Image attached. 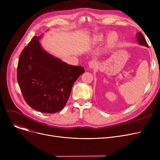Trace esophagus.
<instances>
[{
  "label": "esophagus",
  "mask_w": 160,
  "mask_h": 160,
  "mask_svg": "<svg viewBox=\"0 0 160 160\" xmlns=\"http://www.w3.org/2000/svg\"><path fill=\"white\" fill-rule=\"evenodd\" d=\"M97 66V62L95 61H90L89 62V69H93Z\"/></svg>",
  "instance_id": "34e87169"
}]
</instances>
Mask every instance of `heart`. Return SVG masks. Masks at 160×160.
<instances>
[{
	"mask_svg": "<svg viewBox=\"0 0 160 160\" xmlns=\"http://www.w3.org/2000/svg\"><path fill=\"white\" fill-rule=\"evenodd\" d=\"M104 35L103 33H98L95 35L93 38V41L95 43H98L104 41ZM119 39V36L116 32H112L108 36L106 39V47L108 48L113 47Z\"/></svg>",
	"mask_w": 160,
	"mask_h": 160,
	"instance_id": "obj_1",
	"label": "heart"
}]
</instances>
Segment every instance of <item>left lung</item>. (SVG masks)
Wrapping results in <instances>:
<instances>
[{
	"label": "left lung",
	"instance_id": "1",
	"mask_svg": "<svg viewBox=\"0 0 160 160\" xmlns=\"http://www.w3.org/2000/svg\"><path fill=\"white\" fill-rule=\"evenodd\" d=\"M136 39H137V41L138 43L140 45H142V46H145V47H148V45L147 43V41L143 36V35L142 34L141 32H139L137 33L136 35Z\"/></svg>",
	"mask_w": 160,
	"mask_h": 160
}]
</instances>
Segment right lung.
<instances>
[{
	"label": "right lung",
	"instance_id": "1",
	"mask_svg": "<svg viewBox=\"0 0 160 160\" xmlns=\"http://www.w3.org/2000/svg\"><path fill=\"white\" fill-rule=\"evenodd\" d=\"M42 36L33 37L22 50L17 76L26 102L37 111L54 113L64 108L74 83L85 70L45 51L39 42Z\"/></svg>",
	"mask_w": 160,
	"mask_h": 160
}]
</instances>
